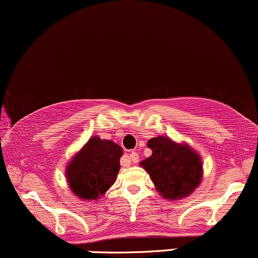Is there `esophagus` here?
<instances>
[{
	"mask_svg": "<svg viewBox=\"0 0 258 258\" xmlns=\"http://www.w3.org/2000/svg\"><path fill=\"white\" fill-rule=\"evenodd\" d=\"M128 163L130 162V161H133V162H138L139 161V156H138V154H137V151H133L132 154L129 155V157H128ZM128 163H126V165H128ZM126 165H124V166H126Z\"/></svg>",
	"mask_w": 258,
	"mask_h": 258,
	"instance_id": "esophagus-1",
	"label": "esophagus"
}]
</instances>
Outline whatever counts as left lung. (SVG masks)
Here are the masks:
<instances>
[{
	"label": "left lung",
	"instance_id": "1",
	"mask_svg": "<svg viewBox=\"0 0 258 258\" xmlns=\"http://www.w3.org/2000/svg\"><path fill=\"white\" fill-rule=\"evenodd\" d=\"M150 157L140 165L150 174L162 197L178 199L190 195L202 179L201 157L187 145H178L170 138L157 137L148 141Z\"/></svg>",
	"mask_w": 258,
	"mask_h": 258
}]
</instances>
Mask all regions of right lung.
I'll return each mask as SVG.
<instances>
[{
  "label": "right lung",
  "instance_id": "right-lung-1",
  "mask_svg": "<svg viewBox=\"0 0 258 258\" xmlns=\"http://www.w3.org/2000/svg\"><path fill=\"white\" fill-rule=\"evenodd\" d=\"M123 150L110 140L91 138L66 168L71 190L82 199L95 201L115 182Z\"/></svg>",
  "mask_w": 258,
  "mask_h": 258
}]
</instances>
